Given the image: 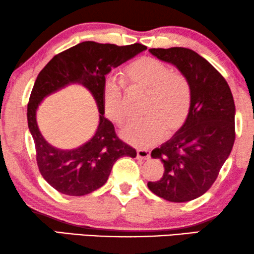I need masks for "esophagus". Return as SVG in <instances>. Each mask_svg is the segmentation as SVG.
I'll return each instance as SVG.
<instances>
[{"label":"esophagus","instance_id":"34e87169","mask_svg":"<svg viewBox=\"0 0 254 254\" xmlns=\"http://www.w3.org/2000/svg\"><path fill=\"white\" fill-rule=\"evenodd\" d=\"M151 157V153L147 149H137V159L148 160Z\"/></svg>","mask_w":254,"mask_h":254}]
</instances>
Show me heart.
Masks as SVG:
<instances>
[{
  "instance_id": "heart-1",
  "label": "heart",
  "mask_w": 254,
  "mask_h": 254,
  "mask_svg": "<svg viewBox=\"0 0 254 254\" xmlns=\"http://www.w3.org/2000/svg\"><path fill=\"white\" fill-rule=\"evenodd\" d=\"M124 78L131 90L147 92L143 119H131L122 129L126 142L135 146H151L165 135H172L186 124L192 102V90L184 74L156 58L140 57L124 72ZM103 108L108 118L120 124L126 116L122 85L108 80L103 86Z\"/></svg>"
}]
</instances>
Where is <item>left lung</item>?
Masks as SVG:
<instances>
[{"mask_svg": "<svg viewBox=\"0 0 254 254\" xmlns=\"http://www.w3.org/2000/svg\"><path fill=\"white\" fill-rule=\"evenodd\" d=\"M159 60L188 78L192 102L186 124L151 156L164 165L159 181L148 182L156 196L186 202L202 196L214 184L235 140V105L221 73L196 52L184 47L151 48Z\"/></svg>", "mask_w": 254, "mask_h": 254, "instance_id": "obj_1", "label": "left lung"}]
</instances>
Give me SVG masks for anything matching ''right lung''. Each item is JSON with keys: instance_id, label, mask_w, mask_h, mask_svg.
I'll return each instance as SVG.
<instances>
[{"instance_id": "1", "label": "right lung", "mask_w": 254, "mask_h": 254, "mask_svg": "<svg viewBox=\"0 0 254 254\" xmlns=\"http://www.w3.org/2000/svg\"><path fill=\"white\" fill-rule=\"evenodd\" d=\"M146 46H117L83 41L57 54L40 70L28 103V127L36 146L39 171L54 189L68 196H84L106 184L119 157L136 156V149L119 139L110 120L105 117L103 86L106 75ZM69 84H80L94 95L99 110V125L93 138L73 150H61L41 135L35 114L47 95Z\"/></svg>"}]
</instances>
